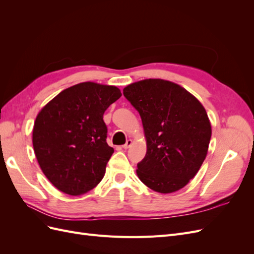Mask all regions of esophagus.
I'll use <instances>...</instances> for the list:
<instances>
[{"instance_id":"esophagus-1","label":"esophagus","mask_w":254,"mask_h":254,"mask_svg":"<svg viewBox=\"0 0 254 254\" xmlns=\"http://www.w3.org/2000/svg\"><path fill=\"white\" fill-rule=\"evenodd\" d=\"M131 144H132V141H131V140H127V141H126V143H125L124 145H123V148H124V149L129 148L130 146H131Z\"/></svg>"}]
</instances>
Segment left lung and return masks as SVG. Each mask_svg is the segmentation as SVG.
<instances>
[{"label":"left lung","instance_id":"1","mask_svg":"<svg viewBox=\"0 0 254 254\" xmlns=\"http://www.w3.org/2000/svg\"><path fill=\"white\" fill-rule=\"evenodd\" d=\"M140 113L147 151L136 174L162 194L184 188L206 157L212 129L205 109L179 84L144 79L123 90Z\"/></svg>","mask_w":254,"mask_h":254}]
</instances>
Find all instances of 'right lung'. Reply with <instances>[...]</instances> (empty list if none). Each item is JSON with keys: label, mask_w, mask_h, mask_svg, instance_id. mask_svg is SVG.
Returning <instances> with one entry per match:
<instances>
[{"label": "right lung", "mask_w": 254, "mask_h": 254, "mask_svg": "<svg viewBox=\"0 0 254 254\" xmlns=\"http://www.w3.org/2000/svg\"><path fill=\"white\" fill-rule=\"evenodd\" d=\"M121 96L114 86L81 82L60 92L38 113L34 151L56 189L78 196L102 181L114 152L106 141L103 115Z\"/></svg>", "instance_id": "obj_1"}]
</instances>
